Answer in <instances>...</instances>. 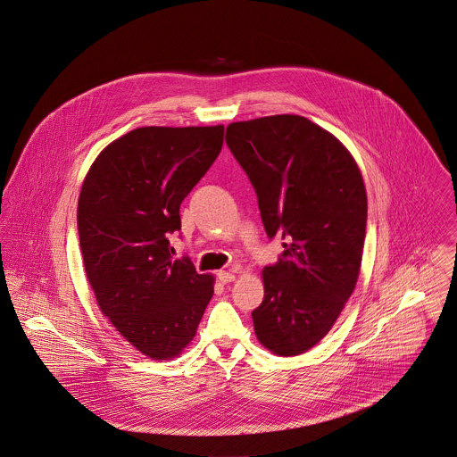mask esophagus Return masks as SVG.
I'll use <instances>...</instances> for the list:
<instances>
[{
    "mask_svg": "<svg viewBox=\"0 0 457 457\" xmlns=\"http://www.w3.org/2000/svg\"><path fill=\"white\" fill-rule=\"evenodd\" d=\"M217 277H219V280H220L222 284H228V282H233V280H235V274L224 272V270H220V272L217 274Z\"/></svg>",
    "mask_w": 457,
    "mask_h": 457,
    "instance_id": "esophagus-1",
    "label": "esophagus"
}]
</instances>
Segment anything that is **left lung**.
<instances>
[{
  "label": "left lung",
  "mask_w": 457,
  "mask_h": 457,
  "mask_svg": "<svg viewBox=\"0 0 457 457\" xmlns=\"http://www.w3.org/2000/svg\"><path fill=\"white\" fill-rule=\"evenodd\" d=\"M226 143L256 190L269 238L284 240L277 263L263 269L256 337L275 355H300L328 334L359 278L361 170L337 137L298 114L229 123Z\"/></svg>",
  "instance_id": "left-lung-1"
}]
</instances>
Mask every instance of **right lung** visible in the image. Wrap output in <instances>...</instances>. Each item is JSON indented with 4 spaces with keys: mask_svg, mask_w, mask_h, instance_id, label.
I'll return each mask as SVG.
<instances>
[{
    "mask_svg": "<svg viewBox=\"0 0 457 457\" xmlns=\"http://www.w3.org/2000/svg\"><path fill=\"white\" fill-rule=\"evenodd\" d=\"M222 141V125L141 127L105 146L83 182L78 229L96 303L154 361L182 353L213 295L212 275L173 260L168 235Z\"/></svg>",
    "mask_w": 457,
    "mask_h": 457,
    "instance_id": "obj_1",
    "label": "right lung"
}]
</instances>
